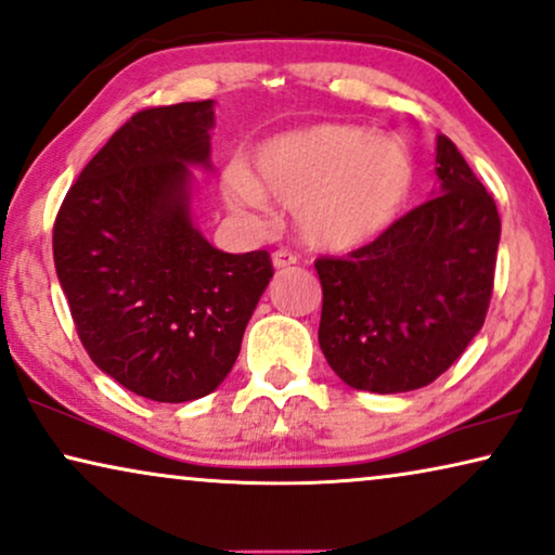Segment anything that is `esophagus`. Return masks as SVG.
I'll return each instance as SVG.
<instances>
[{"label": "esophagus", "mask_w": 555, "mask_h": 555, "mask_svg": "<svg viewBox=\"0 0 555 555\" xmlns=\"http://www.w3.org/2000/svg\"><path fill=\"white\" fill-rule=\"evenodd\" d=\"M271 261H274L276 269H286V267H294V263L299 261V256L288 251V248H279V251H274V256H271Z\"/></svg>", "instance_id": "esophagus-1"}]
</instances>
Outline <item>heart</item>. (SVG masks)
<instances>
[{
    "mask_svg": "<svg viewBox=\"0 0 555 555\" xmlns=\"http://www.w3.org/2000/svg\"><path fill=\"white\" fill-rule=\"evenodd\" d=\"M412 183L415 166L402 143L322 122L267 140L254 155V176L241 168L225 173V196L254 221L267 210L263 196L292 206L309 246L347 251L395 221Z\"/></svg>",
    "mask_w": 555,
    "mask_h": 555,
    "instance_id": "heart-1",
    "label": "heart"
}]
</instances>
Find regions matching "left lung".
Instances as JSON below:
<instances>
[{"mask_svg": "<svg viewBox=\"0 0 555 555\" xmlns=\"http://www.w3.org/2000/svg\"><path fill=\"white\" fill-rule=\"evenodd\" d=\"M437 196L347 256H319V347L349 387H427L465 352L493 296L501 216L448 135Z\"/></svg>", "mask_w": 555, "mask_h": 555, "instance_id": "left-lung-1", "label": "left lung"}]
</instances>
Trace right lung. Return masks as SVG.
<instances>
[{
	"instance_id": "add662e5",
	"label": "right lung",
	"mask_w": 555,
	"mask_h": 555,
	"mask_svg": "<svg viewBox=\"0 0 555 555\" xmlns=\"http://www.w3.org/2000/svg\"><path fill=\"white\" fill-rule=\"evenodd\" d=\"M210 128L214 100L135 113L54 218V269L85 352L155 402L221 385L274 276L269 251L223 254L193 229L189 166H208Z\"/></svg>"
}]
</instances>
